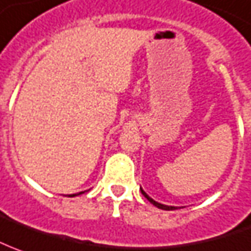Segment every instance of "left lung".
<instances>
[{
	"label": "left lung",
	"instance_id": "left-lung-1",
	"mask_svg": "<svg viewBox=\"0 0 251 251\" xmlns=\"http://www.w3.org/2000/svg\"><path fill=\"white\" fill-rule=\"evenodd\" d=\"M140 191H141V194H143L144 197L147 198L148 201H150L151 203L154 204V206H156L158 209H162V210H176V209H178L177 206H168V204H163V203H159V202H156V201H154V199L150 197V195H147V192L143 190V188H140Z\"/></svg>",
	"mask_w": 251,
	"mask_h": 251
}]
</instances>
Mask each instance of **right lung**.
<instances>
[{
  "label": "right lung",
  "mask_w": 251,
  "mask_h": 251,
  "mask_svg": "<svg viewBox=\"0 0 251 251\" xmlns=\"http://www.w3.org/2000/svg\"><path fill=\"white\" fill-rule=\"evenodd\" d=\"M85 191H82V192H78V194H73V195H70V197H76V195H81V194H83Z\"/></svg>",
  "instance_id": "right-lung-1"
}]
</instances>
